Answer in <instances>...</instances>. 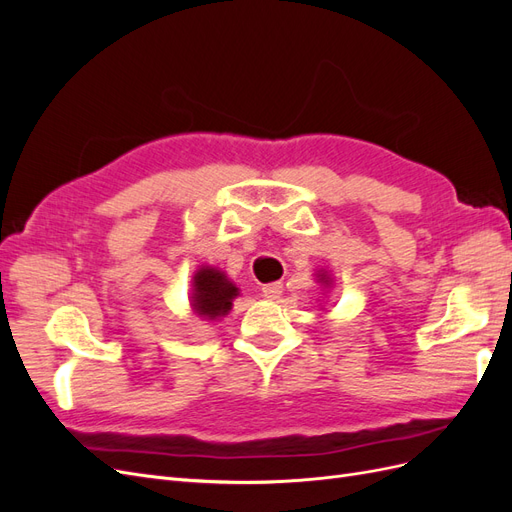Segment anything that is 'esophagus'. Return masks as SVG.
Segmentation results:
<instances>
[{"instance_id":"obj_1","label":"esophagus","mask_w":512,"mask_h":512,"mask_svg":"<svg viewBox=\"0 0 512 512\" xmlns=\"http://www.w3.org/2000/svg\"><path fill=\"white\" fill-rule=\"evenodd\" d=\"M282 290H284V286H282V282H273V284H267V286H262V294H265L267 299H280V294H282Z\"/></svg>"}]
</instances>
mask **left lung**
Segmentation results:
<instances>
[{"instance_id":"obj_1","label":"left lung","mask_w":512,"mask_h":512,"mask_svg":"<svg viewBox=\"0 0 512 512\" xmlns=\"http://www.w3.org/2000/svg\"><path fill=\"white\" fill-rule=\"evenodd\" d=\"M318 277H320V282H322V284H329V277L324 275V273H322V275H318Z\"/></svg>"}]
</instances>
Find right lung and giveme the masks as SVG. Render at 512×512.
Instances as JSON below:
<instances>
[{
	"label": "right lung",
	"mask_w": 512,
	"mask_h": 512,
	"mask_svg": "<svg viewBox=\"0 0 512 512\" xmlns=\"http://www.w3.org/2000/svg\"><path fill=\"white\" fill-rule=\"evenodd\" d=\"M239 288L232 284L224 271L215 267H200L192 280L190 305L194 314L205 320H218L232 309V299H237Z\"/></svg>",
	"instance_id": "right-lung-1"
}]
</instances>
